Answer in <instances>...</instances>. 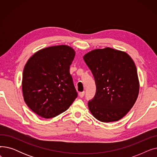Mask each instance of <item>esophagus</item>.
<instances>
[{
    "mask_svg": "<svg viewBox=\"0 0 157 157\" xmlns=\"http://www.w3.org/2000/svg\"><path fill=\"white\" fill-rule=\"evenodd\" d=\"M84 95H85V92H79V96L81 98L83 97Z\"/></svg>",
    "mask_w": 157,
    "mask_h": 157,
    "instance_id": "obj_1",
    "label": "esophagus"
}]
</instances>
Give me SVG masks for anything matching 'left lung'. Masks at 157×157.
<instances>
[{"label": "left lung", "mask_w": 157, "mask_h": 157, "mask_svg": "<svg viewBox=\"0 0 157 157\" xmlns=\"http://www.w3.org/2000/svg\"><path fill=\"white\" fill-rule=\"evenodd\" d=\"M83 59L96 85L95 97L88 103L90 111L102 122L120 120L132 108L139 94L133 60L127 53L111 48L94 49Z\"/></svg>", "instance_id": "8db88e82"}]
</instances>
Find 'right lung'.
Masks as SVG:
<instances>
[{"instance_id": "obj_1", "label": "right lung", "mask_w": 157, "mask_h": 157, "mask_svg": "<svg viewBox=\"0 0 157 157\" xmlns=\"http://www.w3.org/2000/svg\"><path fill=\"white\" fill-rule=\"evenodd\" d=\"M67 45L37 52L25 65L22 78L24 101L44 118H54L69 109L78 96L69 69L75 56Z\"/></svg>"}]
</instances>
